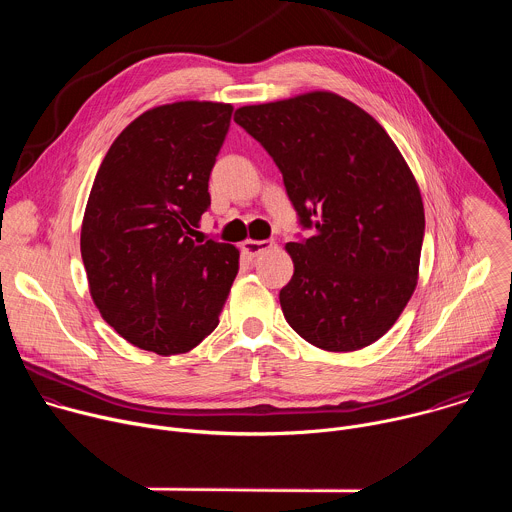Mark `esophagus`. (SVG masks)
Instances as JSON below:
<instances>
[{"mask_svg": "<svg viewBox=\"0 0 512 512\" xmlns=\"http://www.w3.org/2000/svg\"><path fill=\"white\" fill-rule=\"evenodd\" d=\"M269 249H273V241H255V239H247V241H243V245H241V251H243L245 255H249V257H259L261 253H265V251H269Z\"/></svg>", "mask_w": 512, "mask_h": 512, "instance_id": "34e87169", "label": "esophagus"}]
</instances>
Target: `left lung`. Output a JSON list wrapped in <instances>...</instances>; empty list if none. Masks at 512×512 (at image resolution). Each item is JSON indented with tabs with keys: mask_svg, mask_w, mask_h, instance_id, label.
<instances>
[{
	"mask_svg": "<svg viewBox=\"0 0 512 512\" xmlns=\"http://www.w3.org/2000/svg\"><path fill=\"white\" fill-rule=\"evenodd\" d=\"M235 121L279 168L300 225L294 275L279 291L287 324L328 352L377 342L411 300L425 231L415 176L383 125L352 101L312 91L247 105Z\"/></svg>",
	"mask_w": 512,
	"mask_h": 512,
	"instance_id": "8db88e82",
	"label": "left lung"
}]
</instances>
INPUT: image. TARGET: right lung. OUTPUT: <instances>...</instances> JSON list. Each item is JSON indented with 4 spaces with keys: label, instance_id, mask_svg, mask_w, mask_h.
Here are the masks:
<instances>
[{
    "label": "right lung",
    "instance_id": "obj_1",
    "mask_svg": "<svg viewBox=\"0 0 512 512\" xmlns=\"http://www.w3.org/2000/svg\"><path fill=\"white\" fill-rule=\"evenodd\" d=\"M233 105L178 101L133 119L95 176L81 227L91 298L127 342L188 352L216 326L239 271L235 245L194 241Z\"/></svg>",
    "mask_w": 512,
    "mask_h": 512
}]
</instances>
